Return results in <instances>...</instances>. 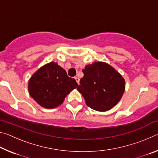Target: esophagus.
Listing matches in <instances>:
<instances>
[{"mask_svg":"<svg viewBox=\"0 0 158 158\" xmlns=\"http://www.w3.org/2000/svg\"><path fill=\"white\" fill-rule=\"evenodd\" d=\"M74 79H75L76 81L77 82V84H79V77H74Z\"/></svg>","mask_w":158,"mask_h":158,"instance_id":"esophagus-1","label":"esophagus"}]
</instances>
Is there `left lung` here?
Segmentation results:
<instances>
[{
  "label": "left lung",
  "instance_id": "8db88e82",
  "mask_svg": "<svg viewBox=\"0 0 158 158\" xmlns=\"http://www.w3.org/2000/svg\"><path fill=\"white\" fill-rule=\"evenodd\" d=\"M84 77L77 88L85 104L94 110H109L121 100L125 91V80L111 65L95 62L82 69Z\"/></svg>",
  "mask_w": 158,
  "mask_h": 158
}]
</instances>
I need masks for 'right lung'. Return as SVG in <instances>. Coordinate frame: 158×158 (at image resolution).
<instances>
[{
  "instance_id": "right-lung-1",
  "label": "right lung",
  "mask_w": 158,
  "mask_h": 158,
  "mask_svg": "<svg viewBox=\"0 0 158 158\" xmlns=\"http://www.w3.org/2000/svg\"><path fill=\"white\" fill-rule=\"evenodd\" d=\"M78 84L67 75L56 63L51 62L40 68L28 82L29 94L40 105L53 109L63 102L66 95Z\"/></svg>"
}]
</instances>
